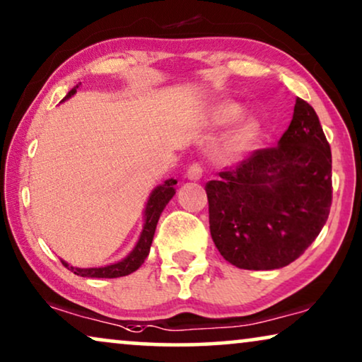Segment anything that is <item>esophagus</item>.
I'll list each match as a JSON object with an SVG mask.
<instances>
[{
  "label": "esophagus",
  "mask_w": 362,
  "mask_h": 362,
  "mask_svg": "<svg viewBox=\"0 0 362 362\" xmlns=\"http://www.w3.org/2000/svg\"><path fill=\"white\" fill-rule=\"evenodd\" d=\"M202 175H204V167H202L200 163H192L189 170H187V177H189L190 180H200Z\"/></svg>",
  "instance_id": "esophagus-1"
}]
</instances>
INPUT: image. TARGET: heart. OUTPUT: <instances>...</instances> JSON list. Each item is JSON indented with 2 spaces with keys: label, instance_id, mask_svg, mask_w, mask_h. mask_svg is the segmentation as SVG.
Masks as SVG:
<instances>
[{
  "label": "heart",
  "instance_id": "1",
  "mask_svg": "<svg viewBox=\"0 0 362 362\" xmlns=\"http://www.w3.org/2000/svg\"><path fill=\"white\" fill-rule=\"evenodd\" d=\"M243 114L242 105L237 103H221L211 110L210 114V122L214 125H228L235 120L240 119V115ZM258 122L253 119L242 120L237 127L233 129L231 136L228 139V152L238 153L243 152L245 148L252 146L255 139L258 136Z\"/></svg>",
  "mask_w": 362,
  "mask_h": 362
}]
</instances>
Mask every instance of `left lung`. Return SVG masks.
Returning <instances> with one entry per match:
<instances>
[{"instance_id": "1", "label": "left lung", "mask_w": 362, "mask_h": 362, "mask_svg": "<svg viewBox=\"0 0 362 362\" xmlns=\"http://www.w3.org/2000/svg\"><path fill=\"white\" fill-rule=\"evenodd\" d=\"M218 175L205 185L210 233L237 268L286 267L329 215L331 148L315 109L300 98L278 146L255 151Z\"/></svg>"}]
</instances>
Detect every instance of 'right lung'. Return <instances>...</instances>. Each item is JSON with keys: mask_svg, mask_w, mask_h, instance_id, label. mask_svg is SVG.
I'll list each match as a JSON object with an SVG mask.
<instances>
[{"mask_svg": "<svg viewBox=\"0 0 362 362\" xmlns=\"http://www.w3.org/2000/svg\"><path fill=\"white\" fill-rule=\"evenodd\" d=\"M76 88H72L67 95L62 100L69 99L71 95L76 94ZM177 184L175 178H168V180L163 182L162 185L156 187L152 190L151 197H148L147 205H146V215H144V228L141 231V237H139V242L136 243V247L131 253L127 255L124 259H120L117 263L107 264V267H100V268H74L69 267L66 262H62V264L67 269H71L72 273L77 274V276H84V278H119V276H125V274H131L139 269V267L146 262L148 252H151V245L153 240V233H156L157 228V221L160 218V214L165 209V205L170 202V199L175 195V189L173 185Z\"/></svg>", "mask_w": 362, "mask_h": 362, "instance_id": "right-lung-1", "label": "right lung"}]
</instances>
